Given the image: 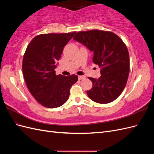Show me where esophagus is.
<instances>
[{
    "instance_id": "34e87169",
    "label": "esophagus",
    "mask_w": 154,
    "mask_h": 154,
    "mask_svg": "<svg viewBox=\"0 0 154 154\" xmlns=\"http://www.w3.org/2000/svg\"><path fill=\"white\" fill-rule=\"evenodd\" d=\"M85 78V76H78V79L79 80H84V79Z\"/></svg>"
}]
</instances>
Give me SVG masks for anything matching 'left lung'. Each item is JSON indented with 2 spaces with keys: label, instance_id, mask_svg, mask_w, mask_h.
<instances>
[{
  "label": "left lung",
  "instance_id": "1",
  "mask_svg": "<svg viewBox=\"0 0 154 154\" xmlns=\"http://www.w3.org/2000/svg\"><path fill=\"white\" fill-rule=\"evenodd\" d=\"M73 38L93 51L92 62L101 68L98 79L88 77L92 87L87 91L88 96L101 104L113 101L124 90L129 74V54L125 44L113 32L98 29L78 32Z\"/></svg>",
  "mask_w": 154,
  "mask_h": 154
}]
</instances>
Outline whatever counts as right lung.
I'll list each match as a JSON object with an SVG mask.
<instances>
[{
	"label": "right lung",
	"instance_id": "right-lung-1",
	"mask_svg": "<svg viewBox=\"0 0 154 154\" xmlns=\"http://www.w3.org/2000/svg\"><path fill=\"white\" fill-rule=\"evenodd\" d=\"M75 33L38 35L26 48L22 60L23 75L31 94L44 106L53 109L63 105L72 85L78 80L74 74L58 76L54 71L64 46Z\"/></svg>",
	"mask_w": 154,
	"mask_h": 154
}]
</instances>
